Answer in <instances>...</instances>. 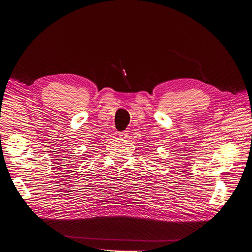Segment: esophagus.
I'll return each mask as SVG.
<instances>
[{
    "label": "esophagus",
    "instance_id": "esophagus-1",
    "mask_svg": "<svg viewBox=\"0 0 252 252\" xmlns=\"http://www.w3.org/2000/svg\"><path fill=\"white\" fill-rule=\"evenodd\" d=\"M117 135H118V137H119L120 139H122V140L127 138V133H126V131H124V132H118Z\"/></svg>",
    "mask_w": 252,
    "mask_h": 252
}]
</instances>
